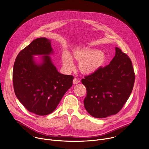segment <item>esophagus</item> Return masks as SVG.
<instances>
[{"label": "esophagus", "instance_id": "esophagus-1", "mask_svg": "<svg viewBox=\"0 0 149 149\" xmlns=\"http://www.w3.org/2000/svg\"><path fill=\"white\" fill-rule=\"evenodd\" d=\"M78 82H79V81L77 78H75L73 80V84H78Z\"/></svg>", "mask_w": 149, "mask_h": 149}]
</instances>
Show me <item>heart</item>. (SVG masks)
Instances as JSON below:
<instances>
[{"label": "heart", "instance_id": "heart-1", "mask_svg": "<svg viewBox=\"0 0 149 149\" xmlns=\"http://www.w3.org/2000/svg\"><path fill=\"white\" fill-rule=\"evenodd\" d=\"M72 57L79 61V70L85 74H93L96 72L105 62V54L95 49H76L72 53ZM72 57L67 50L63 51L62 54V64L67 71L73 70L75 67Z\"/></svg>", "mask_w": 149, "mask_h": 149}]
</instances>
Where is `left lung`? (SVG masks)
Here are the masks:
<instances>
[{
	"label": "left lung",
	"instance_id": "8db88e82",
	"mask_svg": "<svg viewBox=\"0 0 149 149\" xmlns=\"http://www.w3.org/2000/svg\"><path fill=\"white\" fill-rule=\"evenodd\" d=\"M106 67L81 80L87 89L84 107L93 117L105 118L116 114L129 99L135 75L130 59L117 47Z\"/></svg>",
	"mask_w": 149,
	"mask_h": 149
}]
</instances>
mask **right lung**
I'll use <instances>...</instances> for the list:
<instances>
[{
    "mask_svg": "<svg viewBox=\"0 0 149 149\" xmlns=\"http://www.w3.org/2000/svg\"><path fill=\"white\" fill-rule=\"evenodd\" d=\"M53 54L51 40L37 38L19 53L14 63L15 95L29 111L39 116L52 113L72 86L74 77L58 71L50 57Z\"/></svg>",
    "mask_w": 149,
    "mask_h": 149,
    "instance_id": "obj_1",
    "label": "right lung"
}]
</instances>
